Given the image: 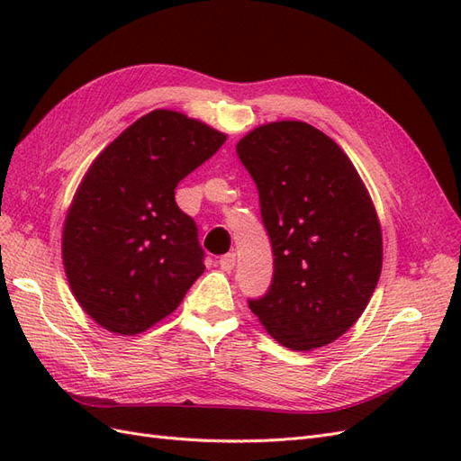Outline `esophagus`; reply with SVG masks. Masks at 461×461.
Segmentation results:
<instances>
[{
	"label": "esophagus",
	"mask_w": 461,
	"mask_h": 461,
	"mask_svg": "<svg viewBox=\"0 0 461 461\" xmlns=\"http://www.w3.org/2000/svg\"><path fill=\"white\" fill-rule=\"evenodd\" d=\"M219 265H221L222 271L230 273L234 269V265H236V254H225L219 259Z\"/></svg>",
	"instance_id": "esophagus-1"
}]
</instances>
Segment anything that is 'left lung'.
Here are the masks:
<instances>
[{
    "label": "left lung",
    "mask_w": 461,
    "mask_h": 461,
    "mask_svg": "<svg viewBox=\"0 0 461 461\" xmlns=\"http://www.w3.org/2000/svg\"><path fill=\"white\" fill-rule=\"evenodd\" d=\"M259 192L275 271L249 310L285 348L340 339L366 312L383 269L369 192L342 148L303 121L259 124L236 144Z\"/></svg>",
    "instance_id": "obj_1"
}]
</instances>
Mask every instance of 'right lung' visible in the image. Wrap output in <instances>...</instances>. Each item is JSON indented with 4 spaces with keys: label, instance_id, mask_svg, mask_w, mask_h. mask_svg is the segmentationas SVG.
<instances>
[{
    "label": "right lung",
    "instance_id": "add662e5",
    "mask_svg": "<svg viewBox=\"0 0 461 461\" xmlns=\"http://www.w3.org/2000/svg\"><path fill=\"white\" fill-rule=\"evenodd\" d=\"M227 134L171 109H153L88 167L63 222L68 286L97 325L134 337L171 315L203 273L196 222L175 188Z\"/></svg>",
    "mask_w": 461,
    "mask_h": 461
}]
</instances>
